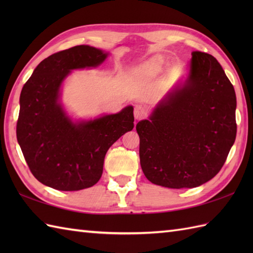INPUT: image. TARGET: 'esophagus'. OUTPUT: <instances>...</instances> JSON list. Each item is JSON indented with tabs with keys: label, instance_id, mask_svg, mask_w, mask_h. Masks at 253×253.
I'll use <instances>...</instances> for the list:
<instances>
[{
	"label": "esophagus",
	"instance_id": "esophagus-1",
	"mask_svg": "<svg viewBox=\"0 0 253 253\" xmlns=\"http://www.w3.org/2000/svg\"><path fill=\"white\" fill-rule=\"evenodd\" d=\"M147 107L142 104H137L135 106V111H133V115H135L136 120H141L147 115Z\"/></svg>",
	"mask_w": 253,
	"mask_h": 253
}]
</instances>
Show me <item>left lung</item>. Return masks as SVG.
I'll use <instances>...</instances> for the list:
<instances>
[{"label": "left lung", "instance_id": "left-lung-1", "mask_svg": "<svg viewBox=\"0 0 253 253\" xmlns=\"http://www.w3.org/2000/svg\"><path fill=\"white\" fill-rule=\"evenodd\" d=\"M189 74L136 125L144 176L181 189L209 181L222 169L237 132L236 93L214 56L192 52Z\"/></svg>", "mask_w": 253, "mask_h": 253}]
</instances>
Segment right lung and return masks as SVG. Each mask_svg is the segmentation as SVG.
I'll return each mask as SVG.
<instances>
[{
    "label": "right lung",
    "mask_w": 253,
    "mask_h": 253,
    "mask_svg": "<svg viewBox=\"0 0 253 253\" xmlns=\"http://www.w3.org/2000/svg\"><path fill=\"white\" fill-rule=\"evenodd\" d=\"M109 52L77 45L38 65L19 98L17 141L32 175L62 191L92 187L103 171L107 150L133 128V107L91 120L74 121L61 101L62 85L74 69L100 66Z\"/></svg>",
    "instance_id": "obj_1"
}]
</instances>
